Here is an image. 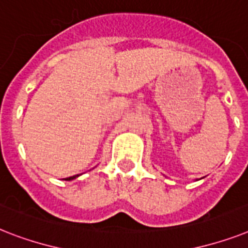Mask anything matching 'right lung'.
<instances>
[{"label": "right lung", "instance_id": "obj_1", "mask_svg": "<svg viewBox=\"0 0 248 248\" xmlns=\"http://www.w3.org/2000/svg\"><path fill=\"white\" fill-rule=\"evenodd\" d=\"M78 176H72V177H68L67 180H68V181H70V180H74V178H75V177H78Z\"/></svg>", "mask_w": 248, "mask_h": 248}]
</instances>
